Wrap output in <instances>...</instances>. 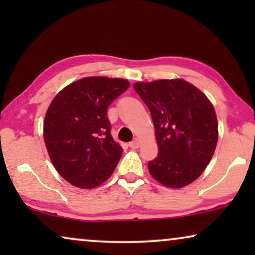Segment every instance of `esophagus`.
<instances>
[{"mask_svg": "<svg viewBox=\"0 0 255 255\" xmlns=\"http://www.w3.org/2000/svg\"><path fill=\"white\" fill-rule=\"evenodd\" d=\"M128 147L132 148V149H135V148H138V147H139V140H138V139H134L133 141L128 142Z\"/></svg>", "mask_w": 255, "mask_h": 255, "instance_id": "obj_1", "label": "esophagus"}]
</instances>
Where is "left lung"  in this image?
Wrapping results in <instances>:
<instances>
[{
    "instance_id": "obj_1",
    "label": "left lung",
    "mask_w": 255,
    "mask_h": 255,
    "mask_svg": "<svg viewBox=\"0 0 255 255\" xmlns=\"http://www.w3.org/2000/svg\"><path fill=\"white\" fill-rule=\"evenodd\" d=\"M151 111L158 156L148 162L154 180L169 188L194 182L210 162L218 140V122L210 100L182 79L135 82Z\"/></svg>"
}]
</instances>
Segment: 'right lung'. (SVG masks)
Segmentation results:
<instances>
[{"mask_svg":"<svg viewBox=\"0 0 255 255\" xmlns=\"http://www.w3.org/2000/svg\"><path fill=\"white\" fill-rule=\"evenodd\" d=\"M128 80L88 76L59 92L44 120V141L57 172L73 186L92 189L107 181L123 148L110 133L108 107Z\"/></svg>","mask_w":255,"mask_h":255,"instance_id":"1","label":"right lung"}]
</instances>
